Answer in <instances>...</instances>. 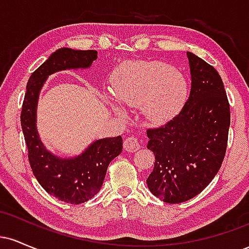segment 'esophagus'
Here are the masks:
<instances>
[{
  "label": "esophagus",
  "mask_w": 249,
  "mask_h": 249,
  "mask_svg": "<svg viewBox=\"0 0 249 249\" xmlns=\"http://www.w3.org/2000/svg\"><path fill=\"white\" fill-rule=\"evenodd\" d=\"M124 148L128 152H136L141 148V144H139L138 139L136 137H127L124 141Z\"/></svg>",
  "instance_id": "34e87169"
}]
</instances>
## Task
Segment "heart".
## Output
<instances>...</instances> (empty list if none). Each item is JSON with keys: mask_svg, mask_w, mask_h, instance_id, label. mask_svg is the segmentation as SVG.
Wrapping results in <instances>:
<instances>
[{"mask_svg": "<svg viewBox=\"0 0 249 249\" xmlns=\"http://www.w3.org/2000/svg\"><path fill=\"white\" fill-rule=\"evenodd\" d=\"M110 84L117 101L127 107H141L142 115L152 123L176 116L188 97L184 73L160 61L122 63L111 73ZM113 108L121 113L118 107Z\"/></svg>", "mask_w": 249, "mask_h": 249, "instance_id": "heart-1", "label": "heart"}]
</instances>
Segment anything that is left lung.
Wrapping results in <instances>:
<instances>
[{
  "label": "left lung",
  "mask_w": 249,
  "mask_h": 249,
  "mask_svg": "<svg viewBox=\"0 0 249 249\" xmlns=\"http://www.w3.org/2000/svg\"><path fill=\"white\" fill-rule=\"evenodd\" d=\"M191 91L181 111L161 126L147 128L156 157L148 190L167 204L194 198L212 181L224 161L231 124L230 103L212 65L187 53Z\"/></svg>",
  "instance_id": "obj_1"
}]
</instances>
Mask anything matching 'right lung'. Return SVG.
Instances as JSON below:
<instances>
[{
  "mask_svg": "<svg viewBox=\"0 0 249 249\" xmlns=\"http://www.w3.org/2000/svg\"><path fill=\"white\" fill-rule=\"evenodd\" d=\"M97 55L96 50H56L31 73L22 104L21 126L34 176L48 193L68 204H83L99 192L108 164L122 152L123 138L99 139L76 158H58L39 141L36 130L37 99L48 76L65 69L89 68Z\"/></svg>",
  "mask_w": 249,
  "mask_h": 249,
  "instance_id": "add662e5",
  "label": "right lung"
}]
</instances>
